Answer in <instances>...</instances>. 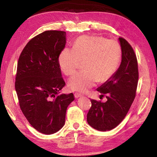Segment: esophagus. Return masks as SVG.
I'll use <instances>...</instances> for the list:
<instances>
[{"instance_id":"1","label":"esophagus","mask_w":157,"mask_h":157,"mask_svg":"<svg viewBox=\"0 0 157 157\" xmlns=\"http://www.w3.org/2000/svg\"><path fill=\"white\" fill-rule=\"evenodd\" d=\"M74 95H75V98H80V97L82 96L81 94H78V93H75Z\"/></svg>"}]
</instances>
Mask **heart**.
Returning a JSON list of instances; mask_svg holds the SVG:
<instances>
[{
  "label": "heart",
  "instance_id": "obj_1",
  "mask_svg": "<svg viewBox=\"0 0 157 157\" xmlns=\"http://www.w3.org/2000/svg\"><path fill=\"white\" fill-rule=\"evenodd\" d=\"M122 50L119 42L101 36H82L76 40L73 49L65 48L59 56L61 70L66 75L73 74L84 61L83 68L71 77L69 88L86 92L99 80L105 82L116 73L120 65Z\"/></svg>",
  "mask_w": 157,
  "mask_h": 157
}]
</instances>
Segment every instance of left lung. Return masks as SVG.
<instances>
[{
    "mask_svg": "<svg viewBox=\"0 0 157 157\" xmlns=\"http://www.w3.org/2000/svg\"><path fill=\"white\" fill-rule=\"evenodd\" d=\"M118 41L122 50L119 67L113 77L97 88L107 94L106 102L91 99L92 107L87 114L88 124L105 132L117 127L124 119L134 100L138 82V67L134 51L123 38Z\"/></svg>",
    "mask_w": 157,
    "mask_h": 157,
    "instance_id": "1",
    "label": "left lung"
}]
</instances>
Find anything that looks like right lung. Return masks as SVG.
<instances>
[{"label":"right lung","instance_id":"add662e5","mask_svg":"<svg viewBox=\"0 0 157 157\" xmlns=\"http://www.w3.org/2000/svg\"><path fill=\"white\" fill-rule=\"evenodd\" d=\"M66 33L46 31L28 42L19 58L15 88L21 110L42 134L58 132L65 124L73 93L60 94L65 85L58 58L66 44Z\"/></svg>","mask_w":157,"mask_h":157}]
</instances>
